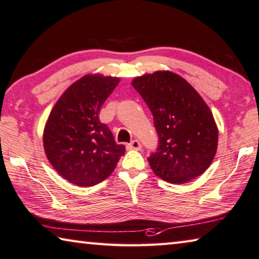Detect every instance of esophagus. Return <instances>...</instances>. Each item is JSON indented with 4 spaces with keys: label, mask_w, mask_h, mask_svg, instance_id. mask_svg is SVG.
I'll use <instances>...</instances> for the list:
<instances>
[{
    "label": "esophagus",
    "mask_w": 259,
    "mask_h": 259,
    "mask_svg": "<svg viewBox=\"0 0 259 259\" xmlns=\"http://www.w3.org/2000/svg\"><path fill=\"white\" fill-rule=\"evenodd\" d=\"M128 149L129 150H136V151H138V150L142 149V145H141V143L137 141V139H135V141L129 143Z\"/></svg>",
    "instance_id": "34e87169"
}]
</instances>
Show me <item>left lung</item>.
I'll list each match as a JSON object with an SVG mask.
<instances>
[{
    "mask_svg": "<svg viewBox=\"0 0 259 259\" xmlns=\"http://www.w3.org/2000/svg\"><path fill=\"white\" fill-rule=\"evenodd\" d=\"M153 115L159 146L149 158L154 174L173 184L202 175L214 159L218 126L206 102L188 81L171 71L134 78Z\"/></svg>",
    "mask_w": 259,
    "mask_h": 259,
    "instance_id": "1",
    "label": "left lung"
}]
</instances>
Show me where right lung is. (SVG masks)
<instances>
[{
  "label": "right lung",
  "instance_id": "1",
  "mask_svg": "<svg viewBox=\"0 0 259 259\" xmlns=\"http://www.w3.org/2000/svg\"><path fill=\"white\" fill-rule=\"evenodd\" d=\"M120 78L90 73L65 90L44 129V149L54 169L79 187H92L113 173L124 145L99 120L101 106Z\"/></svg>",
  "mask_w": 259,
  "mask_h": 259
}]
</instances>
